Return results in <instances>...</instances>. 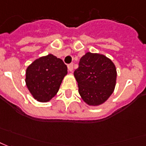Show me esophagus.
<instances>
[{"instance_id":"1","label":"esophagus","mask_w":146,"mask_h":146,"mask_svg":"<svg viewBox=\"0 0 146 146\" xmlns=\"http://www.w3.org/2000/svg\"><path fill=\"white\" fill-rule=\"evenodd\" d=\"M73 66H74V64H73V63H70V64H68V65H67V67H68V71H71V72L73 71Z\"/></svg>"}]
</instances>
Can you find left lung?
<instances>
[{"label": "left lung", "instance_id": "8db88e82", "mask_svg": "<svg viewBox=\"0 0 146 146\" xmlns=\"http://www.w3.org/2000/svg\"><path fill=\"white\" fill-rule=\"evenodd\" d=\"M74 75L80 96L92 106L105 102L116 86V66L109 58L100 54L88 52L84 55Z\"/></svg>", "mask_w": 146, "mask_h": 146}]
</instances>
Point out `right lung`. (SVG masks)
Instances as JSON below:
<instances>
[{
    "label": "right lung",
    "instance_id": "obj_1",
    "mask_svg": "<svg viewBox=\"0 0 146 146\" xmlns=\"http://www.w3.org/2000/svg\"><path fill=\"white\" fill-rule=\"evenodd\" d=\"M67 73L63 61L53 54L41 57L26 69V86L35 100L47 102L58 92Z\"/></svg>",
    "mask_w": 146,
    "mask_h": 146
}]
</instances>
